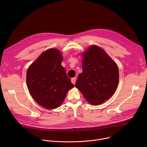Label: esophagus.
<instances>
[{
    "label": "esophagus",
    "mask_w": 147,
    "mask_h": 147,
    "mask_svg": "<svg viewBox=\"0 0 147 147\" xmlns=\"http://www.w3.org/2000/svg\"><path fill=\"white\" fill-rule=\"evenodd\" d=\"M71 82L74 85L75 84H76V78H75V77H74V78H71Z\"/></svg>",
    "instance_id": "esophagus-1"
}]
</instances>
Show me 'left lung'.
Returning <instances> with one entry per match:
<instances>
[{
    "instance_id": "left-lung-1",
    "label": "left lung",
    "mask_w": 147,
    "mask_h": 147,
    "mask_svg": "<svg viewBox=\"0 0 147 147\" xmlns=\"http://www.w3.org/2000/svg\"><path fill=\"white\" fill-rule=\"evenodd\" d=\"M82 72L79 74L76 87L93 105L109 99L117 89L119 69L103 49L91 45L82 55Z\"/></svg>"
}]
</instances>
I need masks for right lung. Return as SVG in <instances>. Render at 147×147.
<instances>
[{"label": "right lung", "mask_w": 147, "mask_h": 147, "mask_svg": "<svg viewBox=\"0 0 147 147\" xmlns=\"http://www.w3.org/2000/svg\"><path fill=\"white\" fill-rule=\"evenodd\" d=\"M62 60L61 52L51 48L42 53L27 72L30 94L40 106L48 109L59 107L67 92L74 87L61 65Z\"/></svg>", "instance_id": "1"}]
</instances>
